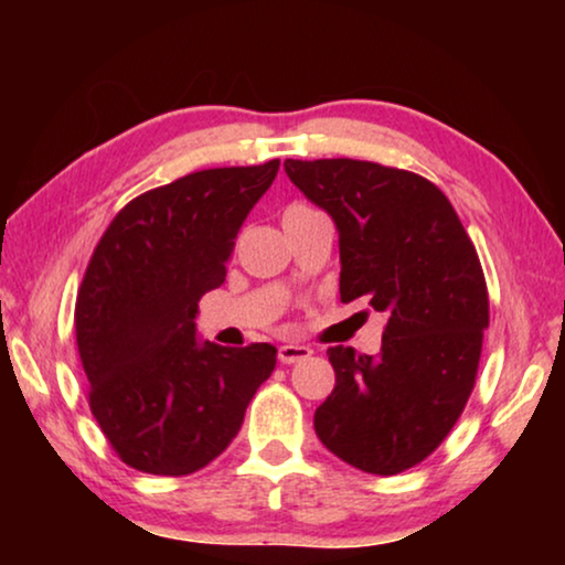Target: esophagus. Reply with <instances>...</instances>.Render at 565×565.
Masks as SVG:
<instances>
[{"label":"esophagus","instance_id":"obj_1","mask_svg":"<svg viewBox=\"0 0 565 565\" xmlns=\"http://www.w3.org/2000/svg\"><path fill=\"white\" fill-rule=\"evenodd\" d=\"M311 354H313V350L306 344H282L280 350H277V360H280L282 365H292V362L311 358Z\"/></svg>","mask_w":565,"mask_h":565}]
</instances>
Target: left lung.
<instances>
[{"mask_svg":"<svg viewBox=\"0 0 565 565\" xmlns=\"http://www.w3.org/2000/svg\"><path fill=\"white\" fill-rule=\"evenodd\" d=\"M290 182L339 231V296L385 313L377 358L329 347L337 383L316 408L327 450L396 476L443 445L473 393L489 290L450 200L406 169L360 159H285Z\"/></svg>","mask_w":565,"mask_h":565,"instance_id":"obj_1","label":"left lung"}]
</instances>
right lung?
Listing matches in <instances>:
<instances>
[{
    "instance_id": "1",
    "label": "right lung",
    "mask_w": 565,
    "mask_h": 565,
    "mask_svg": "<svg viewBox=\"0 0 565 565\" xmlns=\"http://www.w3.org/2000/svg\"><path fill=\"white\" fill-rule=\"evenodd\" d=\"M280 159L203 169L130 200L99 238L74 329L89 408L115 455L151 476H190L231 445L273 375V344H198V300L226 280L246 213Z\"/></svg>"
}]
</instances>
